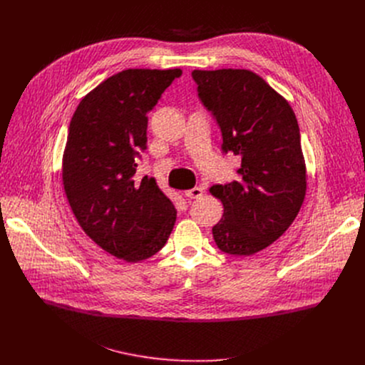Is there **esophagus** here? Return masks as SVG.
Instances as JSON below:
<instances>
[{"mask_svg":"<svg viewBox=\"0 0 365 365\" xmlns=\"http://www.w3.org/2000/svg\"><path fill=\"white\" fill-rule=\"evenodd\" d=\"M202 193H203V187L196 186V187H192V189L186 190V192H185V196H186V197H189V199H195V197L202 196Z\"/></svg>","mask_w":365,"mask_h":365,"instance_id":"obj_1","label":"esophagus"}]
</instances>
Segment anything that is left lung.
I'll list each match as a JSON object with an SVG mask.
<instances>
[{
    "instance_id": "1",
    "label": "left lung",
    "mask_w": 365,
    "mask_h": 365,
    "mask_svg": "<svg viewBox=\"0 0 365 365\" xmlns=\"http://www.w3.org/2000/svg\"><path fill=\"white\" fill-rule=\"evenodd\" d=\"M205 107L222 133V148L241 155L240 178L210 192L224 205L212 228L218 248L251 255L282 237L306 195L299 124L289 101L248 69L193 71Z\"/></svg>"
}]
</instances>
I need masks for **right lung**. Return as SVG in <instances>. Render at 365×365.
Here are the masks:
<instances>
[{"label":"right lung","instance_id":"right-lung-1","mask_svg":"<svg viewBox=\"0 0 365 365\" xmlns=\"http://www.w3.org/2000/svg\"><path fill=\"white\" fill-rule=\"evenodd\" d=\"M182 69H125L88 92L71 120L62 183L85 234L111 255L137 263L162 250L176 207L154 179L135 178L148 113Z\"/></svg>","mask_w":365,"mask_h":365}]
</instances>
